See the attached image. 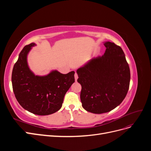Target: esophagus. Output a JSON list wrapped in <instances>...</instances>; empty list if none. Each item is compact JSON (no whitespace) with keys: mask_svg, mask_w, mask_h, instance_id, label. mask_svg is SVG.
I'll list each match as a JSON object with an SVG mask.
<instances>
[{"mask_svg":"<svg viewBox=\"0 0 151 151\" xmlns=\"http://www.w3.org/2000/svg\"><path fill=\"white\" fill-rule=\"evenodd\" d=\"M74 77H75V80H76V81L77 80V79H78V76H77V73H76L75 74V75H74Z\"/></svg>","mask_w":151,"mask_h":151,"instance_id":"34e87169","label":"esophagus"}]
</instances>
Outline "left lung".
Returning a JSON list of instances; mask_svg holds the SVG:
<instances>
[{
  "label": "left lung",
  "instance_id": "left-lung-1",
  "mask_svg": "<svg viewBox=\"0 0 151 151\" xmlns=\"http://www.w3.org/2000/svg\"><path fill=\"white\" fill-rule=\"evenodd\" d=\"M104 45V55L93 58L77 70V82L82 86V106L95 114L109 112L120 105L130 81L129 65L122 48L109 42Z\"/></svg>",
  "mask_w": 151,
  "mask_h": 151
}]
</instances>
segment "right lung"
Returning <instances> with one entry per match:
<instances>
[{
    "label": "right lung",
    "instance_id": "add662e5",
    "mask_svg": "<svg viewBox=\"0 0 151 151\" xmlns=\"http://www.w3.org/2000/svg\"><path fill=\"white\" fill-rule=\"evenodd\" d=\"M35 45H26L20 52L12 72V89L17 101L26 110L35 115H48L61 108L65 94L75 82V72L63 74L55 70L46 76L35 75L27 57Z\"/></svg>",
    "mask_w": 151,
    "mask_h": 151
}]
</instances>
